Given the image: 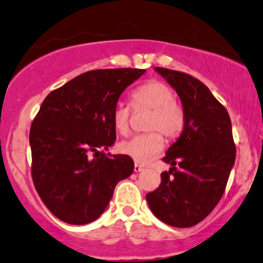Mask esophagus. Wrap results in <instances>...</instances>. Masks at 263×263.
Segmentation results:
<instances>
[{"label":"esophagus","instance_id":"1","mask_svg":"<svg viewBox=\"0 0 263 263\" xmlns=\"http://www.w3.org/2000/svg\"><path fill=\"white\" fill-rule=\"evenodd\" d=\"M143 170H144V167L140 166L139 164H137V163L134 164V171H135V173H140V171H143Z\"/></svg>","mask_w":263,"mask_h":263}]
</instances>
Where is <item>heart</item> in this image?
Masks as SVG:
<instances>
[{"label":"heart","mask_w":263,"mask_h":263,"mask_svg":"<svg viewBox=\"0 0 263 263\" xmlns=\"http://www.w3.org/2000/svg\"><path fill=\"white\" fill-rule=\"evenodd\" d=\"M134 109H150L146 123L147 130H156L135 135L119 144V152L134 159L138 164H150L164 149L163 133L169 139H175L184 129V109L175 100V93L167 84L160 81H149L141 84L132 93ZM130 107L118 103L111 113V123L119 134H128L130 126Z\"/></svg>","instance_id":"b5f03b06"}]
</instances>
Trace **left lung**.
<instances>
[{
  "instance_id": "left-lung-1",
  "label": "left lung",
  "mask_w": 263,
  "mask_h": 263,
  "mask_svg": "<svg viewBox=\"0 0 263 263\" xmlns=\"http://www.w3.org/2000/svg\"><path fill=\"white\" fill-rule=\"evenodd\" d=\"M155 70L178 93L185 124L163 158L170 170L161 174L160 186L146 194V201L166 225L191 227L214 210L225 191L236 158L231 119L199 79L166 68Z\"/></svg>"
}]
</instances>
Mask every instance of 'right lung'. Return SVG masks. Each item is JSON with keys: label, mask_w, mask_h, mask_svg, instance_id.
Returning <instances> with one entry per match:
<instances>
[{"label": "right lung", "mask_w": 263, "mask_h": 263, "mask_svg": "<svg viewBox=\"0 0 263 263\" xmlns=\"http://www.w3.org/2000/svg\"><path fill=\"white\" fill-rule=\"evenodd\" d=\"M145 69L85 72L46 97L29 132L32 179L44 205L70 225H85L107 209L120 180L132 175L128 155L104 154L116 143L111 113L125 88Z\"/></svg>", "instance_id": "right-lung-1"}]
</instances>
